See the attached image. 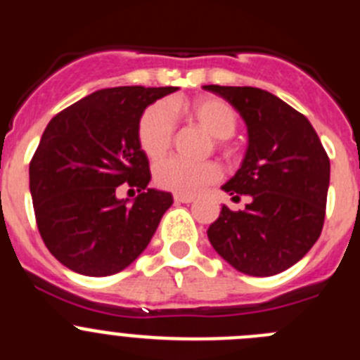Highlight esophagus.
Segmentation results:
<instances>
[{
	"label": "esophagus",
	"mask_w": 360,
	"mask_h": 360,
	"mask_svg": "<svg viewBox=\"0 0 360 360\" xmlns=\"http://www.w3.org/2000/svg\"><path fill=\"white\" fill-rule=\"evenodd\" d=\"M174 202H178V203H193V202H195V196L174 195Z\"/></svg>",
	"instance_id": "esophagus-1"
}]
</instances>
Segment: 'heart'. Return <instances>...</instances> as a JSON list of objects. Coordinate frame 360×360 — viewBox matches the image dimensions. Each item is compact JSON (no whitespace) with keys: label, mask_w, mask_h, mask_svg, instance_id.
Returning <instances> with one entry per match:
<instances>
[{"label":"heart","mask_w":360,"mask_h":360,"mask_svg":"<svg viewBox=\"0 0 360 360\" xmlns=\"http://www.w3.org/2000/svg\"><path fill=\"white\" fill-rule=\"evenodd\" d=\"M180 110L200 124L216 139L219 148H225L227 139L238 128V113L229 103L218 97H198L191 103L169 104L165 101L146 108L139 120V144L151 158H160L169 151L174 139V113ZM221 178V171L214 162H189L184 158H165L155 167V182L158 187L173 191L176 195L193 196L202 193Z\"/></svg>","instance_id":"heart-1"}]
</instances>
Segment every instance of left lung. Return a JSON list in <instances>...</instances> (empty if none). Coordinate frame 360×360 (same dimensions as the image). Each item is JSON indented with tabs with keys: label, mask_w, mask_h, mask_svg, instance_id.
Segmentation results:
<instances>
[{
	"label": "left lung",
	"mask_w": 360,
	"mask_h": 360,
	"mask_svg": "<svg viewBox=\"0 0 360 360\" xmlns=\"http://www.w3.org/2000/svg\"><path fill=\"white\" fill-rule=\"evenodd\" d=\"M240 111L249 148L221 189L249 196L243 211L221 207L207 236L229 265L249 276L290 269L321 236L330 186V158L307 117L252 86H203Z\"/></svg>",
	"instance_id": "obj_1"
}]
</instances>
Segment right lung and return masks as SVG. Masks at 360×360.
<instances>
[{
    "label": "right lung",
    "mask_w": 360,
    "mask_h": 360,
    "mask_svg": "<svg viewBox=\"0 0 360 360\" xmlns=\"http://www.w3.org/2000/svg\"><path fill=\"white\" fill-rule=\"evenodd\" d=\"M176 90L119 86L59 111L30 160V193L39 234L57 262L84 276H111L144 252L171 193L148 189L149 160L139 120L149 104ZM129 182L133 204L116 198Z\"/></svg>",
    "instance_id": "right-lung-1"
}]
</instances>
